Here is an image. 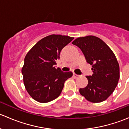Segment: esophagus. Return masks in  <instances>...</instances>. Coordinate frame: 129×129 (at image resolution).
Instances as JSON below:
<instances>
[{"label":"esophagus","mask_w":129,"mask_h":129,"mask_svg":"<svg viewBox=\"0 0 129 129\" xmlns=\"http://www.w3.org/2000/svg\"><path fill=\"white\" fill-rule=\"evenodd\" d=\"M73 76H74L75 78H78V77H80V75H77V74H75V73H73Z\"/></svg>","instance_id":"1"}]
</instances>
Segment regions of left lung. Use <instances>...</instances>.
Listing matches in <instances>:
<instances>
[{
	"mask_svg": "<svg viewBox=\"0 0 129 129\" xmlns=\"http://www.w3.org/2000/svg\"><path fill=\"white\" fill-rule=\"evenodd\" d=\"M72 44L80 48L87 62L92 66L93 74L86 76L88 85L80 89V93L91 102H103L114 92L120 77L115 54L103 40L95 36L79 37Z\"/></svg>",
	"mask_w": 129,
	"mask_h": 129,
	"instance_id": "1",
	"label": "left lung"
}]
</instances>
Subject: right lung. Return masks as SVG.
<instances>
[{"label":"right lung","instance_id":"1","mask_svg":"<svg viewBox=\"0 0 129 129\" xmlns=\"http://www.w3.org/2000/svg\"><path fill=\"white\" fill-rule=\"evenodd\" d=\"M74 37L50 35L41 39L26 55L22 74L25 87L30 95L40 103L57 99L72 72H64L55 68L60 53Z\"/></svg>","mask_w":129,"mask_h":129}]
</instances>
